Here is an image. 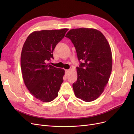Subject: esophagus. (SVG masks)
<instances>
[{
    "mask_svg": "<svg viewBox=\"0 0 134 134\" xmlns=\"http://www.w3.org/2000/svg\"><path fill=\"white\" fill-rule=\"evenodd\" d=\"M69 72H70V71L69 69H65V73H66V75H68V73H69Z\"/></svg>",
    "mask_w": 134,
    "mask_h": 134,
    "instance_id": "esophagus-1",
    "label": "esophagus"
}]
</instances>
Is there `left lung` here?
<instances>
[{
  "label": "left lung",
  "mask_w": 134,
  "mask_h": 134,
  "mask_svg": "<svg viewBox=\"0 0 134 134\" xmlns=\"http://www.w3.org/2000/svg\"><path fill=\"white\" fill-rule=\"evenodd\" d=\"M66 37L74 44L80 62L76 67L78 78L73 83L74 94L83 101H93L103 92L112 71L109 43L100 31L92 28L71 29Z\"/></svg>",
  "instance_id": "8db88e82"
}]
</instances>
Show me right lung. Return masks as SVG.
Here are the masks:
<instances>
[{
  "instance_id": "right-lung-1",
  "label": "right lung",
  "mask_w": 134,
  "mask_h": 134,
  "mask_svg": "<svg viewBox=\"0 0 134 134\" xmlns=\"http://www.w3.org/2000/svg\"><path fill=\"white\" fill-rule=\"evenodd\" d=\"M68 29L36 31L27 37L22 48L20 66L23 79L30 93L43 102L58 96L65 70L49 65L53 53Z\"/></svg>"
}]
</instances>
